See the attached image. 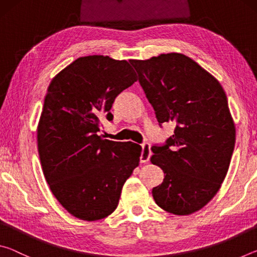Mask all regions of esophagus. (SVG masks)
<instances>
[{
  "mask_svg": "<svg viewBox=\"0 0 257 257\" xmlns=\"http://www.w3.org/2000/svg\"><path fill=\"white\" fill-rule=\"evenodd\" d=\"M151 146L149 143H143L142 144V154H141V162L146 163L150 161L151 158Z\"/></svg>",
  "mask_w": 257,
  "mask_h": 257,
  "instance_id": "1",
  "label": "esophagus"
}]
</instances>
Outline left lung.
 Returning a JSON list of instances; mask_svg holds the SVG:
<instances>
[{
  "label": "left lung",
  "instance_id": "1",
  "mask_svg": "<svg viewBox=\"0 0 257 257\" xmlns=\"http://www.w3.org/2000/svg\"><path fill=\"white\" fill-rule=\"evenodd\" d=\"M160 125L176 123L162 146L152 147L151 162L164 172L152 190L164 211L188 215L201 210L227 176L236 128L222 86L188 56L168 53L130 60Z\"/></svg>",
  "mask_w": 257,
  "mask_h": 257
}]
</instances>
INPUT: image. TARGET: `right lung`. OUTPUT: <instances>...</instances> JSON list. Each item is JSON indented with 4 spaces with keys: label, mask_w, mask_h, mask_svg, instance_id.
<instances>
[{
    "label": "right lung",
    "mask_w": 257,
    "mask_h": 257,
    "mask_svg": "<svg viewBox=\"0 0 257 257\" xmlns=\"http://www.w3.org/2000/svg\"><path fill=\"white\" fill-rule=\"evenodd\" d=\"M136 80L125 60L89 55L60 71L47 88L37 127L38 154L52 194L78 219L110 215L138 167V144L97 135L99 119H113L115 97Z\"/></svg>",
    "instance_id": "right-lung-1"
}]
</instances>
